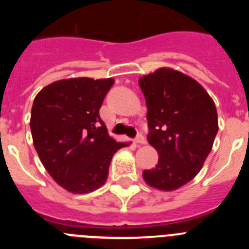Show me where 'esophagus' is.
I'll return each instance as SVG.
<instances>
[{"label":"esophagus","instance_id":"34e87169","mask_svg":"<svg viewBox=\"0 0 249 249\" xmlns=\"http://www.w3.org/2000/svg\"><path fill=\"white\" fill-rule=\"evenodd\" d=\"M135 143H137V144H144V143H146V138H144L142 135H138L137 137L135 138Z\"/></svg>","mask_w":249,"mask_h":249}]
</instances>
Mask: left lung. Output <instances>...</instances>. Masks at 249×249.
Here are the masks:
<instances>
[{"label": "left lung", "instance_id": "1", "mask_svg": "<svg viewBox=\"0 0 249 249\" xmlns=\"http://www.w3.org/2000/svg\"><path fill=\"white\" fill-rule=\"evenodd\" d=\"M138 83L148 109L147 140L160 157L142 176L153 188L175 191L198 175L210 155L218 132L215 105L197 81L172 68H158Z\"/></svg>", "mask_w": 249, "mask_h": 249}]
</instances>
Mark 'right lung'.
Wrapping results in <instances>:
<instances>
[{
    "mask_svg": "<svg viewBox=\"0 0 249 249\" xmlns=\"http://www.w3.org/2000/svg\"><path fill=\"white\" fill-rule=\"evenodd\" d=\"M113 78L56 81L37 93L30 127L38 157L54 181L77 195L103 186L113 155L129 143L117 142L100 117Z\"/></svg>",
    "mask_w": 249,
    "mask_h": 249,
    "instance_id": "right-lung-1",
    "label": "right lung"
}]
</instances>
